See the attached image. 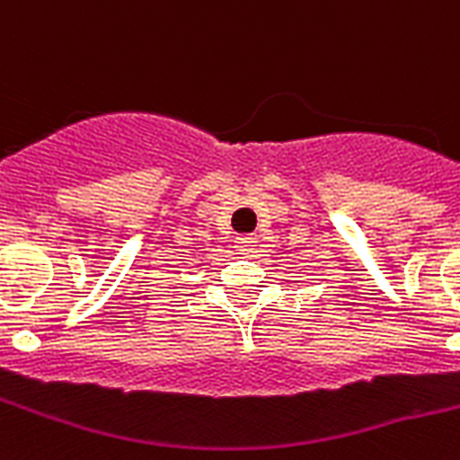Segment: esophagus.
Returning <instances> with one entry per match:
<instances>
[{
  "label": "esophagus",
  "instance_id": "esophagus-1",
  "mask_svg": "<svg viewBox=\"0 0 460 460\" xmlns=\"http://www.w3.org/2000/svg\"><path fill=\"white\" fill-rule=\"evenodd\" d=\"M236 248L241 250L243 255H250V252H255L257 248V236H238L236 238Z\"/></svg>",
  "mask_w": 460,
  "mask_h": 460
}]
</instances>
